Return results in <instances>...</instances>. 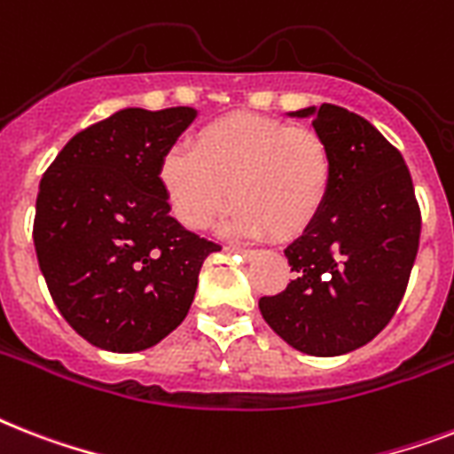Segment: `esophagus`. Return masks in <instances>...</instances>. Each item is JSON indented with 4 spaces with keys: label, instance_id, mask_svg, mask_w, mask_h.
Segmentation results:
<instances>
[{
    "label": "esophagus",
    "instance_id": "34e87169",
    "mask_svg": "<svg viewBox=\"0 0 454 454\" xmlns=\"http://www.w3.org/2000/svg\"><path fill=\"white\" fill-rule=\"evenodd\" d=\"M228 252L239 254V256H245V259H254V256H256V252H254V249H239V247H228Z\"/></svg>",
    "mask_w": 454,
    "mask_h": 454
}]
</instances>
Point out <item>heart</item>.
I'll return each instance as SVG.
<instances>
[{
    "label": "heart",
    "instance_id": "b5f03b06",
    "mask_svg": "<svg viewBox=\"0 0 454 454\" xmlns=\"http://www.w3.org/2000/svg\"><path fill=\"white\" fill-rule=\"evenodd\" d=\"M158 176L175 216L191 231L212 226L231 195V233L289 239L322 212L333 153L310 125L231 114L202 125L189 151L165 153Z\"/></svg>",
    "mask_w": 454,
    "mask_h": 454
}]
</instances>
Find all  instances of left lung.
<instances>
[{
	"instance_id": "8db88e82",
	"label": "left lung",
	"mask_w": 454,
	"mask_h": 454,
	"mask_svg": "<svg viewBox=\"0 0 454 454\" xmlns=\"http://www.w3.org/2000/svg\"><path fill=\"white\" fill-rule=\"evenodd\" d=\"M333 153L322 212L285 249L286 289L259 301L261 315L291 348L338 356L366 345L392 322L418 256L422 215L396 146L359 114L308 106Z\"/></svg>"
}]
</instances>
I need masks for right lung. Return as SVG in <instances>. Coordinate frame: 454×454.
Returning a JSON list of instances; mask_svg holds the SVG:
<instances>
[{
	"mask_svg": "<svg viewBox=\"0 0 454 454\" xmlns=\"http://www.w3.org/2000/svg\"><path fill=\"white\" fill-rule=\"evenodd\" d=\"M191 106L121 109L76 132L42 176L35 249L60 315L109 352H139L184 322L216 242L169 216L160 160Z\"/></svg>",
	"mask_w": 454,
	"mask_h": 454,
	"instance_id": "right-lung-1",
	"label": "right lung"
}]
</instances>
